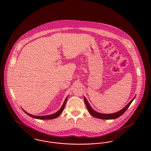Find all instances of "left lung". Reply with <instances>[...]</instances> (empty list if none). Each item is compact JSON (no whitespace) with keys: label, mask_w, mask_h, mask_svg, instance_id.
Wrapping results in <instances>:
<instances>
[{"label":"left lung","mask_w":151,"mask_h":151,"mask_svg":"<svg viewBox=\"0 0 151 151\" xmlns=\"http://www.w3.org/2000/svg\"><path fill=\"white\" fill-rule=\"evenodd\" d=\"M135 97L129 102V103L127 104V105L123 109H122L121 110H120L118 112H116V113H112V114H102V113H100L96 112V111H95L91 107V106L89 105L88 101L86 100V99L85 97H84V101H85V103H86V108L88 109V110L89 111V112L90 113V114L92 116H93V117H95L96 118L101 119L110 120V119H116V118L120 117V116H122L127 110V109L129 108V105H131V104L132 103V102L134 99Z\"/></svg>","instance_id":"1"}]
</instances>
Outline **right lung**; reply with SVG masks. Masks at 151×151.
I'll use <instances>...</instances> for the list:
<instances>
[{
    "label": "right lung",
    "mask_w": 151,
    "mask_h": 151,
    "mask_svg": "<svg viewBox=\"0 0 151 151\" xmlns=\"http://www.w3.org/2000/svg\"><path fill=\"white\" fill-rule=\"evenodd\" d=\"M67 98H66L64 102V104L62 106V107L60 108V109L57 111L56 113H54V114H50V115H47V116H34V115H32V114H30L28 113H27L25 111H24L23 110V111L27 114H28V116L33 117V118H35V119H41V120H50V119H55V118H56L58 117V116H59V115L61 114V113H62L63 110H64V108H65V103H66V101H67Z\"/></svg>",
    "instance_id": "obj_1"
}]
</instances>
